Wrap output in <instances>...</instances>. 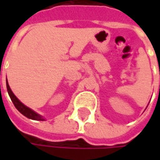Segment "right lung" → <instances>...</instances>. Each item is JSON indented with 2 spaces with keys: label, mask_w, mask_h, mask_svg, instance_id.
<instances>
[{
  "label": "right lung",
  "mask_w": 160,
  "mask_h": 160,
  "mask_svg": "<svg viewBox=\"0 0 160 160\" xmlns=\"http://www.w3.org/2000/svg\"><path fill=\"white\" fill-rule=\"evenodd\" d=\"M7 91H8V93H9V97H10V99H11V101L13 102V104H14V106L16 107V108L20 112L21 114H23L25 117H27L28 118H30V119H34V120H40V121H43V118H42V117L40 116V115H38L37 113H35L34 110H32V109H30L29 108H28L27 106H25L22 102H20L18 101V99L14 95V93L12 92V91L10 90L9 88V83H8V81H7Z\"/></svg>",
  "instance_id": "add662e5"
}]
</instances>
